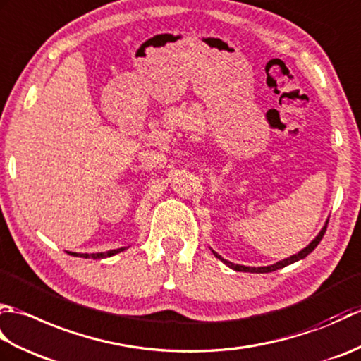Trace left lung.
<instances>
[{
    "label": "left lung",
    "instance_id": "1",
    "mask_svg": "<svg viewBox=\"0 0 361 361\" xmlns=\"http://www.w3.org/2000/svg\"><path fill=\"white\" fill-rule=\"evenodd\" d=\"M327 224H329V220L326 221L323 229H321L319 234L315 237V239H313L304 250L299 251L298 255H293V256H290V257H287V259L279 260V262H276V264H273V265H267V267H245V265H239V264L229 262V260H226V259L221 257L220 255H217L216 251H212V252H214V256H216L217 259H220L221 262H224L225 265H228L229 268H233V270H235V271H245V273H270V271H276V270H279V268H283V267H287V265H290V264L298 262V260H301V259H304V257H307V256L310 255V252L318 247V243L321 242V239H323V235H324V233H326V228H327Z\"/></svg>",
    "mask_w": 361,
    "mask_h": 361
}]
</instances>
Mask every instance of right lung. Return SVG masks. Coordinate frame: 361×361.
Returning <instances> with one entry per match:
<instances>
[{
  "instance_id": "1",
  "label": "right lung",
  "mask_w": 361,
  "mask_h": 361,
  "mask_svg": "<svg viewBox=\"0 0 361 361\" xmlns=\"http://www.w3.org/2000/svg\"><path fill=\"white\" fill-rule=\"evenodd\" d=\"M124 250H127L126 247H122V248H118V250H110V251H106V252H93V255H80V252H70L71 256H75V257H85V259H104V257H111V256H114V255H118V252H121V251H124Z\"/></svg>"
}]
</instances>
